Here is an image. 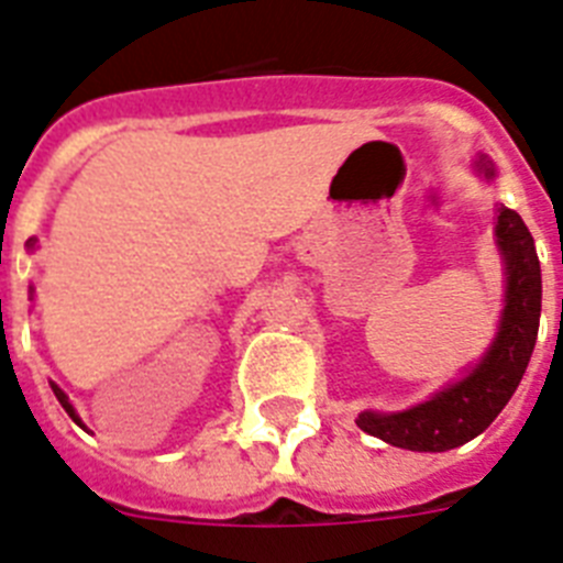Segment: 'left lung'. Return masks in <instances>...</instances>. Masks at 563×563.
Returning a JSON list of instances; mask_svg holds the SVG:
<instances>
[{
  "label": "left lung",
  "instance_id": "obj_1",
  "mask_svg": "<svg viewBox=\"0 0 563 563\" xmlns=\"http://www.w3.org/2000/svg\"><path fill=\"white\" fill-rule=\"evenodd\" d=\"M475 172L489 183L495 165L475 154ZM495 245L504 263V309L498 332L464 375L400 412L357 415V427L380 441L412 452H446L478 438L521 384L541 323V263L536 240L512 209L495 211Z\"/></svg>",
  "mask_w": 563,
  "mask_h": 563
}]
</instances>
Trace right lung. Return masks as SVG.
<instances>
[{"instance_id":"right-lung-1","label":"right lung","mask_w":563,"mask_h":563,"mask_svg":"<svg viewBox=\"0 0 563 563\" xmlns=\"http://www.w3.org/2000/svg\"><path fill=\"white\" fill-rule=\"evenodd\" d=\"M25 245H27V252H36V238L27 240ZM27 291H31V300H33V286H31V289H27ZM51 389H54L56 400H59V404H63L65 412H68L70 418H74V423H82V420H79V415H77V409H74V404H70V400H68V395H65V391L59 389V386H56V384H51Z\"/></svg>"}]
</instances>
